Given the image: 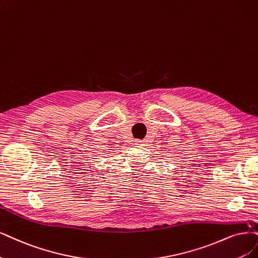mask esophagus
Instances as JSON below:
<instances>
[{
    "label": "esophagus",
    "mask_w": 258,
    "mask_h": 258,
    "mask_svg": "<svg viewBox=\"0 0 258 258\" xmlns=\"http://www.w3.org/2000/svg\"><path fill=\"white\" fill-rule=\"evenodd\" d=\"M135 144L140 145V146H144L145 145V141L144 140H135Z\"/></svg>",
    "instance_id": "34e87169"
}]
</instances>
